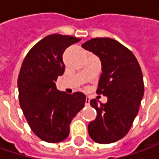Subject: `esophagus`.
<instances>
[{
	"instance_id": "1",
	"label": "esophagus",
	"mask_w": 159,
	"mask_h": 159,
	"mask_svg": "<svg viewBox=\"0 0 159 159\" xmlns=\"http://www.w3.org/2000/svg\"><path fill=\"white\" fill-rule=\"evenodd\" d=\"M89 102H90V99H89V96H87V97H86V101H85V103H86V105H89Z\"/></svg>"
}]
</instances>
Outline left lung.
<instances>
[{
    "label": "left lung",
    "instance_id": "left-lung-1",
    "mask_svg": "<svg viewBox=\"0 0 159 159\" xmlns=\"http://www.w3.org/2000/svg\"><path fill=\"white\" fill-rule=\"evenodd\" d=\"M81 46L100 59L97 93L108 98L106 103L90 101L96 118L89 123V136L98 143H115L128 133L137 116L144 94L143 72L134 55L116 40L95 38Z\"/></svg>",
    "mask_w": 159,
    "mask_h": 159
}]
</instances>
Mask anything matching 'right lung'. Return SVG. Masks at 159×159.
Here are the masks:
<instances>
[{
  "label": "right lung",
  "instance_id": "right-lung-1",
  "mask_svg": "<svg viewBox=\"0 0 159 159\" xmlns=\"http://www.w3.org/2000/svg\"><path fill=\"white\" fill-rule=\"evenodd\" d=\"M80 40L69 35H48L31 48L22 64L17 79L20 107L31 129L47 143L68 137L70 121L85 105L83 93L69 95L56 86L65 69L64 49Z\"/></svg>",
  "mask_w": 159,
  "mask_h": 159
}]
</instances>
